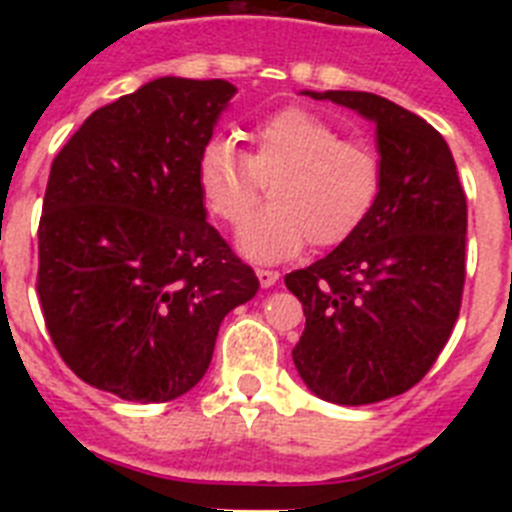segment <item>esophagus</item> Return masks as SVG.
<instances>
[{"mask_svg":"<svg viewBox=\"0 0 512 512\" xmlns=\"http://www.w3.org/2000/svg\"><path fill=\"white\" fill-rule=\"evenodd\" d=\"M256 277H259V284L264 289L274 287L279 282V271H271V269H259L256 271Z\"/></svg>","mask_w":512,"mask_h":512,"instance_id":"obj_1","label":"esophagus"}]
</instances>
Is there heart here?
<instances>
[{
	"label": "heart",
	"instance_id": "b5f03b06",
	"mask_svg": "<svg viewBox=\"0 0 512 512\" xmlns=\"http://www.w3.org/2000/svg\"><path fill=\"white\" fill-rule=\"evenodd\" d=\"M253 151L212 138L197 161L207 210L238 225L255 206L260 182L272 179V205L249 218L235 246L256 264L292 259L310 241L330 248L348 241L372 215L382 192V161L361 140H341L315 112L287 107L248 130Z\"/></svg>",
	"mask_w": 512,
	"mask_h": 512
}]
</instances>
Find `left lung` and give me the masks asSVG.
Listing matches in <instances>:
<instances>
[{"label":"left lung","instance_id":"obj_1","mask_svg":"<svg viewBox=\"0 0 512 512\" xmlns=\"http://www.w3.org/2000/svg\"><path fill=\"white\" fill-rule=\"evenodd\" d=\"M377 128L382 192L372 215L284 284L305 310L292 348L312 395L372 405L408 392L454 330L464 289L467 197L433 125L369 92H310Z\"/></svg>","mask_w":512,"mask_h":512}]
</instances>
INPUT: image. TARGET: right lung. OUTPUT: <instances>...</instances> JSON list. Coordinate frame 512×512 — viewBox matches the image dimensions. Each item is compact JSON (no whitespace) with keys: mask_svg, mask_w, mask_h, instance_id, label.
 <instances>
[{"mask_svg":"<svg viewBox=\"0 0 512 512\" xmlns=\"http://www.w3.org/2000/svg\"><path fill=\"white\" fill-rule=\"evenodd\" d=\"M238 89L161 76L61 148L38 228V297L71 372L130 402L205 377L220 323L259 279L207 223L197 161Z\"/></svg>","mask_w":512,"mask_h":512,"instance_id":"right-lung-1","label":"right lung"}]
</instances>
